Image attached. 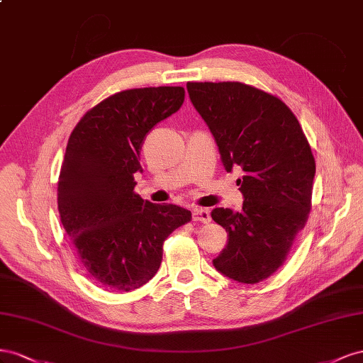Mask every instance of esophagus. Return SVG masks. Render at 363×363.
I'll use <instances>...</instances> for the list:
<instances>
[{
    "label": "esophagus",
    "instance_id": "esophagus-1",
    "mask_svg": "<svg viewBox=\"0 0 363 363\" xmlns=\"http://www.w3.org/2000/svg\"><path fill=\"white\" fill-rule=\"evenodd\" d=\"M191 217L194 222H202V223H210L211 222V216L210 210L206 208H194L191 213Z\"/></svg>",
    "mask_w": 363,
    "mask_h": 363
}]
</instances>
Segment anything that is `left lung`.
<instances>
[{
    "mask_svg": "<svg viewBox=\"0 0 363 363\" xmlns=\"http://www.w3.org/2000/svg\"><path fill=\"white\" fill-rule=\"evenodd\" d=\"M194 109L208 126L226 172L242 169L240 211L214 208L228 233L213 266L237 283L255 284L286 260L310 211L315 158L284 103L240 82H189Z\"/></svg>",
    "mask_w": 363,
    "mask_h": 363,
    "instance_id": "left-lung-1",
    "label": "left lung"
}]
</instances>
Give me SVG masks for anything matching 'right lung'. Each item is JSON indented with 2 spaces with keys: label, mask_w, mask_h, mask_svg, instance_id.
<instances>
[{
  "label": "right lung",
  "mask_w": 363,
  "mask_h": 363,
  "mask_svg": "<svg viewBox=\"0 0 363 363\" xmlns=\"http://www.w3.org/2000/svg\"><path fill=\"white\" fill-rule=\"evenodd\" d=\"M184 96L181 86L121 91L86 112L69 135L57 208L86 274L101 287L130 292L146 284L158 272L164 240L191 219L182 206L133 193L144 137Z\"/></svg>",
  "instance_id": "obj_1"
}]
</instances>
